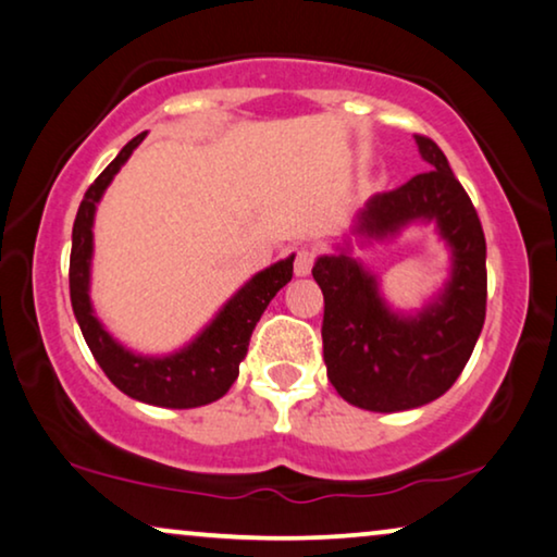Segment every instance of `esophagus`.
Masks as SVG:
<instances>
[{
    "instance_id": "esophagus-1",
    "label": "esophagus",
    "mask_w": 557,
    "mask_h": 557,
    "mask_svg": "<svg viewBox=\"0 0 557 557\" xmlns=\"http://www.w3.org/2000/svg\"><path fill=\"white\" fill-rule=\"evenodd\" d=\"M313 262H315V249L310 247H298L295 249V274L298 277H306L313 270Z\"/></svg>"
}]
</instances>
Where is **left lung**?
<instances>
[{
  "label": "left lung",
  "instance_id": "8db88e82",
  "mask_svg": "<svg viewBox=\"0 0 557 557\" xmlns=\"http://www.w3.org/2000/svg\"><path fill=\"white\" fill-rule=\"evenodd\" d=\"M428 173L376 193L359 211L354 234L387 239L412 221H435L450 247L454 270L438 298L420 313H395L364 264L338 255L318 257L323 290V359L329 380L354 407L399 412L428 405L454 387L471 359L486 318V239L469 193L430 137L414 135Z\"/></svg>",
  "mask_w": 557,
  "mask_h": 557
}]
</instances>
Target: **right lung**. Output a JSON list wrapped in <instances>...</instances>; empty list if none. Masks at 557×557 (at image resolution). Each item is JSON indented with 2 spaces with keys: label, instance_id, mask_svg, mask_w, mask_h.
<instances>
[{
  "label": "right lung",
  "instance_id": "1",
  "mask_svg": "<svg viewBox=\"0 0 557 557\" xmlns=\"http://www.w3.org/2000/svg\"><path fill=\"white\" fill-rule=\"evenodd\" d=\"M147 137V132L129 139L122 152L109 162L107 170L88 185L84 201L78 206L76 221H73V244H71V306L76 313L88 348L99 361L103 374L109 376L116 389L139 403L154 407H173V410H188L216 403L224 397L228 387L239 376V364L247 356L251 331L270 300L293 280V259L274 262L267 270L257 272L224 308L219 315L190 341L181 351L170 356H139L127 351L111 333L103 329L91 308L88 285H91V255H94V213L96 203L101 201L103 190L114 181L119 168L129 160L135 147Z\"/></svg>",
  "mask_w": 557,
  "mask_h": 557
}]
</instances>
